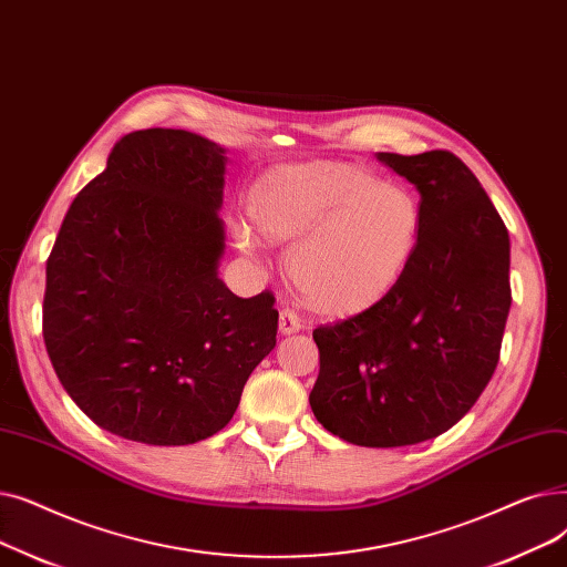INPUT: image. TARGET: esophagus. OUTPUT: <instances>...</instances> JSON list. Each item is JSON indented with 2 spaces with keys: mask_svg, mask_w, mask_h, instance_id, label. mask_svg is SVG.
<instances>
[{
  "mask_svg": "<svg viewBox=\"0 0 567 567\" xmlns=\"http://www.w3.org/2000/svg\"><path fill=\"white\" fill-rule=\"evenodd\" d=\"M300 330H302L300 318L295 316L290 309H284L279 313V332L281 334H295V332H300Z\"/></svg>",
  "mask_w": 567,
  "mask_h": 567,
  "instance_id": "obj_1",
  "label": "esophagus"
}]
</instances>
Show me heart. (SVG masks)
<instances>
[{"label":"heart","mask_w":567,"mask_h":567,"mask_svg":"<svg viewBox=\"0 0 567 567\" xmlns=\"http://www.w3.org/2000/svg\"><path fill=\"white\" fill-rule=\"evenodd\" d=\"M249 221L235 226L239 249L295 245L286 269L316 313L350 318L381 305L417 254L422 209L399 184L343 161H311L267 173L249 196Z\"/></svg>","instance_id":"obj_1"}]
</instances>
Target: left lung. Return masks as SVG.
<instances>
[{"label":"left lung","mask_w":567,"mask_h":567,"mask_svg":"<svg viewBox=\"0 0 567 567\" xmlns=\"http://www.w3.org/2000/svg\"><path fill=\"white\" fill-rule=\"evenodd\" d=\"M375 156L420 192V247L381 305L313 330L309 403L348 443L401 447L441 436L492 381L512 305L509 237L460 156Z\"/></svg>","instance_id":"8db88e82"}]
</instances>
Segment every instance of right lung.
Listing matches in <instances>:
<instances>
[{
  "mask_svg": "<svg viewBox=\"0 0 567 567\" xmlns=\"http://www.w3.org/2000/svg\"><path fill=\"white\" fill-rule=\"evenodd\" d=\"M226 150L182 128L133 131L71 203L45 267L43 339L60 383L126 441L221 431L277 346L275 295L219 279Z\"/></svg>",
  "mask_w": 567,
  "mask_h": 567,
  "instance_id": "right-lung-1",
  "label": "right lung"
}]
</instances>
